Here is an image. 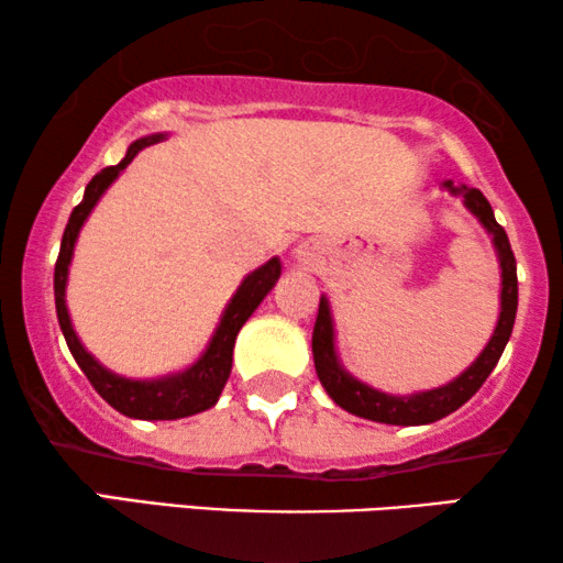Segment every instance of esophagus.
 Returning a JSON list of instances; mask_svg holds the SVG:
<instances>
[{
    "instance_id": "34e87169",
    "label": "esophagus",
    "mask_w": 563,
    "mask_h": 563,
    "mask_svg": "<svg viewBox=\"0 0 563 563\" xmlns=\"http://www.w3.org/2000/svg\"><path fill=\"white\" fill-rule=\"evenodd\" d=\"M295 258H297V264L299 266H305V268H314L320 264V249L314 243H302V245H297V251H295Z\"/></svg>"
}]
</instances>
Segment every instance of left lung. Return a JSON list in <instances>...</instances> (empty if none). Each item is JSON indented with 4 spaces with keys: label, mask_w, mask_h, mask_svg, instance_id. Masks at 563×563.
I'll return each instance as SVG.
<instances>
[{
    "label": "left lung",
    "mask_w": 563,
    "mask_h": 563,
    "mask_svg": "<svg viewBox=\"0 0 563 563\" xmlns=\"http://www.w3.org/2000/svg\"><path fill=\"white\" fill-rule=\"evenodd\" d=\"M441 189L449 191L453 197L464 199V207L479 220V225L492 235V245H495L497 261H499V318L495 325V333L484 345V351L472 361V366L464 368L456 379L441 384V387L412 391V395H389V391H379L368 387L361 379H356L351 372H345L341 358L335 351V322L333 312H330L328 297H320L318 320H314L312 330V356H314V372L322 387H325L328 397L333 399L338 407L345 412L356 415V418L384 422V426H428L445 418V415L456 412L461 405L468 402L492 368L497 366L499 356H503L507 341H510L515 312H518V266H515V256L507 241L505 228L495 220L492 205L479 189L466 187V184H453L445 179Z\"/></svg>",
    "instance_id": "8db88e82"
}]
</instances>
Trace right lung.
I'll list each match as a JSON object with an SVG mask.
<instances>
[{"mask_svg": "<svg viewBox=\"0 0 563 563\" xmlns=\"http://www.w3.org/2000/svg\"><path fill=\"white\" fill-rule=\"evenodd\" d=\"M164 137L166 133H153L141 137V141L130 143L125 158H122L118 166L102 168V172L87 184L84 199L74 207L71 218H68V225L64 230V238H60L56 274H53L58 325L64 330L66 345L68 351H71L74 361L79 364L81 372L87 374L91 387L99 391V397H102L107 405H112L114 410L135 420H179L214 407V402H218L222 395V389H225L230 368H233V349L238 333H241L245 320L251 318L253 310H256L261 302H264V297L274 289V284L279 282L282 276L279 256L268 258L264 266H258L256 272L245 276L241 287L235 289V295L230 297L225 310H222L218 328H214L202 356H199L191 366L181 368V372L153 376V379H130V376L110 372V368L99 364V361L84 349L66 307L68 266H71L76 241H79V233L91 210H95L104 191L112 187V181L125 172L130 161H133L143 148H148V145L164 141Z\"/></svg>", "mask_w": 563, "mask_h": 563, "instance_id": "obj_1", "label": "right lung"}]
</instances>
